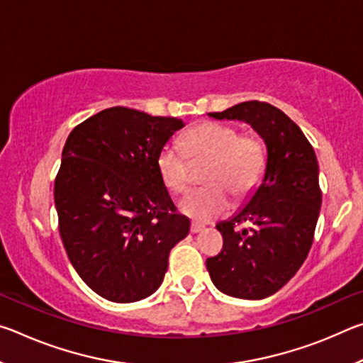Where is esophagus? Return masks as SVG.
<instances>
[{"label": "esophagus", "instance_id": "esophagus-1", "mask_svg": "<svg viewBox=\"0 0 363 363\" xmlns=\"http://www.w3.org/2000/svg\"><path fill=\"white\" fill-rule=\"evenodd\" d=\"M201 229H203V225L199 224V223H192V224H190V232H192V233L200 232Z\"/></svg>", "mask_w": 363, "mask_h": 363}]
</instances>
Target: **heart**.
Here are the masks:
<instances>
[{
  "instance_id": "1",
  "label": "heart",
  "mask_w": 363,
  "mask_h": 363,
  "mask_svg": "<svg viewBox=\"0 0 363 363\" xmlns=\"http://www.w3.org/2000/svg\"><path fill=\"white\" fill-rule=\"evenodd\" d=\"M179 144L167 143L158 150L157 171L169 192L184 194L190 186V160H210L205 187L195 189L181 201V211L200 223L211 220L229 208V196L245 200L259 186L267 168L266 144L256 133L237 126L201 121L190 128Z\"/></svg>"
}]
</instances>
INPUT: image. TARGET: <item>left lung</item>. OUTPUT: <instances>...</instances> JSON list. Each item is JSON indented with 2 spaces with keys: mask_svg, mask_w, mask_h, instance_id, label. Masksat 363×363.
<instances>
[{
  "mask_svg": "<svg viewBox=\"0 0 363 363\" xmlns=\"http://www.w3.org/2000/svg\"><path fill=\"white\" fill-rule=\"evenodd\" d=\"M210 115L248 121L267 145V168L248 205L216 225L223 250L208 257L206 269L229 296L267 298L298 272L314 242L322 206L315 152L296 123L267 102L248 101Z\"/></svg>",
  "mask_w": 363,
  "mask_h": 363,
  "instance_id": "1",
  "label": "left lung"
}]
</instances>
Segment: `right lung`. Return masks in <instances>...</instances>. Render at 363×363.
Returning a JSON list of instances; mask_svg holds the SVG:
<instances>
[{
    "mask_svg": "<svg viewBox=\"0 0 363 363\" xmlns=\"http://www.w3.org/2000/svg\"><path fill=\"white\" fill-rule=\"evenodd\" d=\"M186 123L110 107L67 138L54 201L59 233L79 277L113 303L162 285L171 248L189 233L157 171L158 150Z\"/></svg>",
    "mask_w": 363,
    "mask_h": 363,
    "instance_id": "obj_1",
    "label": "right lung"
}]
</instances>
